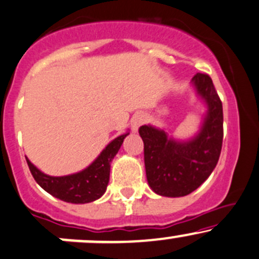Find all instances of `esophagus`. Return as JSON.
Here are the masks:
<instances>
[{
	"label": "esophagus",
	"mask_w": 259,
	"mask_h": 259,
	"mask_svg": "<svg viewBox=\"0 0 259 259\" xmlns=\"http://www.w3.org/2000/svg\"><path fill=\"white\" fill-rule=\"evenodd\" d=\"M146 121V116L144 114H135L132 119V130L136 133L139 130V127Z\"/></svg>",
	"instance_id": "1"
}]
</instances>
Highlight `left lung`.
I'll return each mask as SVG.
<instances>
[{"instance_id": "obj_1", "label": "left lung", "mask_w": 259, "mask_h": 259, "mask_svg": "<svg viewBox=\"0 0 259 259\" xmlns=\"http://www.w3.org/2000/svg\"><path fill=\"white\" fill-rule=\"evenodd\" d=\"M195 93L206 107L199 132L188 140H176L167 132L143 125L144 158L149 186L162 197L188 195L204 183L220 157L223 146V103L211 78L197 73L192 78Z\"/></svg>"}]
</instances>
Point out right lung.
<instances>
[{"mask_svg": "<svg viewBox=\"0 0 259 259\" xmlns=\"http://www.w3.org/2000/svg\"><path fill=\"white\" fill-rule=\"evenodd\" d=\"M127 135L129 132L119 135L114 140L110 141L90 166L72 175L60 176V177L45 175L40 169L36 168L28 160V157H25V160L36 183L53 197L72 204L91 203L97 200L106 193L109 182L110 162L118 153L124 139Z\"/></svg>", "mask_w": 259, "mask_h": 259, "instance_id": "1", "label": "right lung"}]
</instances>
